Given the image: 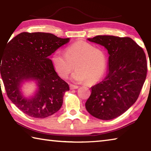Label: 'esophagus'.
<instances>
[{
  "mask_svg": "<svg viewBox=\"0 0 151 151\" xmlns=\"http://www.w3.org/2000/svg\"><path fill=\"white\" fill-rule=\"evenodd\" d=\"M78 88V86H75L73 85H70V88L71 90H74V89H77Z\"/></svg>",
  "mask_w": 151,
  "mask_h": 151,
  "instance_id": "esophagus-1",
  "label": "esophagus"
}]
</instances>
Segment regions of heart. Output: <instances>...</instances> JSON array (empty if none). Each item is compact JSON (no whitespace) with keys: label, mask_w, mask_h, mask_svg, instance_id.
<instances>
[{"label":"heart","mask_w":151,"mask_h":151,"mask_svg":"<svg viewBox=\"0 0 151 151\" xmlns=\"http://www.w3.org/2000/svg\"><path fill=\"white\" fill-rule=\"evenodd\" d=\"M51 61L60 77L66 78L74 68L71 79L78 83L94 84L103 77L106 68L105 53L85 41H78L66 48L65 54L57 51Z\"/></svg>","instance_id":"1"}]
</instances>
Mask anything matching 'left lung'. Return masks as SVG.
<instances>
[{
  "label": "left lung",
  "mask_w": 151,
  "mask_h": 151,
  "mask_svg": "<svg viewBox=\"0 0 151 151\" xmlns=\"http://www.w3.org/2000/svg\"><path fill=\"white\" fill-rule=\"evenodd\" d=\"M87 40L103 46L109 57L107 75L103 81L91 87L86 109L99 119H115L139 97L147 76L146 55L129 37L99 35Z\"/></svg>",
  "instance_id": "left-lung-1"
}]
</instances>
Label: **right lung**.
Segmentation results:
<instances>
[{"label":"right lung","mask_w":151,"mask_h":151,"mask_svg":"<svg viewBox=\"0 0 151 151\" xmlns=\"http://www.w3.org/2000/svg\"><path fill=\"white\" fill-rule=\"evenodd\" d=\"M70 41L50 33L22 32L10 40L0 55V71L10 100L27 115L44 119L62 106L69 86L57 75L49 56ZM34 81L32 96L22 93V84ZM1 83V82H0Z\"/></svg>","instance_id":"right-lung-1"}]
</instances>
